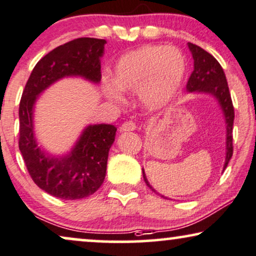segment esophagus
<instances>
[{"label": "esophagus", "mask_w": 256, "mask_h": 256, "mask_svg": "<svg viewBox=\"0 0 256 256\" xmlns=\"http://www.w3.org/2000/svg\"><path fill=\"white\" fill-rule=\"evenodd\" d=\"M136 128H137L136 122H134L132 120L125 122L124 124H122L120 128H119V131H120V132H130V131H134Z\"/></svg>", "instance_id": "obj_1"}]
</instances>
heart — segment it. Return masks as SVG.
Returning a JSON list of instances; mask_svg holds the SVG:
<instances>
[{
  "label": "heart",
  "mask_w": 256,
  "mask_h": 256,
  "mask_svg": "<svg viewBox=\"0 0 256 256\" xmlns=\"http://www.w3.org/2000/svg\"><path fill=\"white\" fill-rule=\"evenodd\" d=\"M186 74L187 58L179 49L144 46L122 54L112 70V83H104L103 91L117 103L122 92H138L142 103L156 108L178 92Z\"/></svg>",
  "instance_id": "1"
}]
</instances>
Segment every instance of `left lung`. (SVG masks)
I'll return each mask as SVG.
<instances>
[{
  "label": "left lung",
  "instance_id": "obj_1",
  "mask_svg": "<svg viewBox=\"0 0 256 256\" xmlns=\"http://www.w3.org/2000/svg\"><path fill=\"white\" fill-rule=\"evenodd\" d=\"M188 48L192 52L194 60L193 72L187 80V92H202L212 94L219 102L221 108L224 111V120H226V160H224V171L227 168L228 162L233 156V122H234V108L232 103V98L228 88L227 80L220 63L214 58L212 54L204 50L202 48L188 43ZM142 176L150 188L153 192V187L150 185L146 178L144 170Z\"/></svg>",
  "mask_w": 256,
  "mask_h": 256
}]
</instances>
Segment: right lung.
<instances>
[{
    "mask_svg": "<svg viewBox=\"0 0 256 256\" xmlns=\"http://www.w3.org/2000/svg\"><path fill=\"white\" fill-rule=\"evenodd\" d=\"M105 43V40L80 37L51 50L34 68L20 102V151L34 182L58 199H83L100 188L117 128L111 124L88 125L69 154L52 156L37 146L34 105L46 88L64 77L80 76L94 83L100 82Z\"/></svg>",
    "mask_w": 256,
    "mask_h": 256,
    "instance_id": "1",
    "label": "right lung"
}]
</instances>
